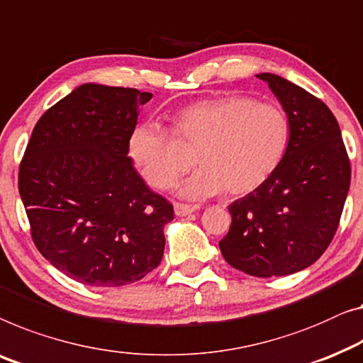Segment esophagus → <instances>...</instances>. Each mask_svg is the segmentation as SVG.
I'll return each instance as SVG.
<instances>
[{"mask_svg": "<svg viewBox=\"0 0 363 363\" xmlns=\"http://www.w3.org/2000/svg\"><path fill=\"white\" fill-rule=\"evenodd\" d=\"M173 209H175L177 216H188V214L196 211L198 206H191V204H185V203H175L173 204Z\"/></svg>", "mask_w": 363, "mask_h": 363, "instance_id": "34e87169", "label": "esophagus"}]
</instances>
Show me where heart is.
<instances>
[{"mask_svg": "<svg viewBox=\"0 0 363 363\" xmlns=\"http://www.w3.org/2000/svg\"><path fill=\"white\" fill-rule=\"evenodd\" d=\"M173 133L177 140L155 121L139 123L129 134V157L150 186L165 190L188 165L182 145L196 147L199 169L178 185V193L201 199L224 188L229 194L257 190L283 159L290 124L275 104L225 94L177 111Z\"/></svg>", "mask_w": 363, "mask_h": 363, "instance_id": "heart-1", "label": "heart"}]
</instances>
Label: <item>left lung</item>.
<instances>
[{
    "instance_id": "1",
    "label": "left lung",
    "mask_w": 363,
    "mask_h": 363,
    "mask_svg": "<svg viewBox=\"0 0 363 363\" xmlns=\"http://www.w3.org/2000/svg\"><path fill=\"white\" fill-rule=\"evenodd\" d=\"M290 124L275 172L229 206L220 254L252 277L291 275L313 265L337 230L350 186V162L337 119L321 99L273 73H259Z\"/></svg>"
}]
</instances>
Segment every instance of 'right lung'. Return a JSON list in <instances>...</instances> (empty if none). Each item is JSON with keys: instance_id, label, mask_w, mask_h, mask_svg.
Segmentation results:
<instances>
[{"instance_id": "add662e5", "label": "right lung", "mask_w": 363, "mask_h": 363, "mask_svg": "<svg viewBox=\"0 0 363 363\" xmlns=\"http://www.w3.org/2000/svg\"><path fill=\"white\" fill-rule=\"evenodd\" d=\"M152 93L85 83L47 109L19 165L39 252L73 280L124 286L160 264L173 206L133 167L128 139Z\"/></svg>"}]
</instances>
